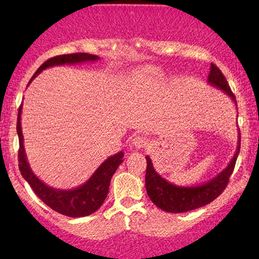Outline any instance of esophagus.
<instances>
[{
	"label": "esophagus",
	"mask_w": 259,
	"mask_h": 259,
	"mask_svg": "<svg viewBox=\"0 0 259 259\" xmlns=\"http://www.w3.org/2000/svg\"><path fill=\"white\" fill-rule=\"evenodd\" d=\"M132 145H133L134 147H136V150H140V148L146 147L147 139L145 137L137 136V137H134L133 139H132Z\"/></svg>",
	"instance_id": "34e87169"
}]
</instances>
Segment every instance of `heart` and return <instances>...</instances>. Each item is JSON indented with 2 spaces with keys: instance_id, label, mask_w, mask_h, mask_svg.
<instances>
[{
  "instance_id": "heart-1",
  "label": "heart",
  "mask_w": 259,
  "mask_h": 259,
  "mask_svg": "<svg viewBox=\"0 0 259 259\" xmlns=\"http://www.w3.org/2000/svg\"><path fill=\"white\" fill-rule=\"evenodd\" d=\"M146 74H147V82L148 84H151V86H157L158 83L161 82L162 76L161 74H159L157 72V70L148 69Z\"/></svg>"
}]
</instances>
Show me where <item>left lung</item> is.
I'll return each mask as SVG.
<instances>
[{
    "label": "left lung",
    "mask_w": 259,
    "mask_h": 259,
    "mask_svg": "<svg viewBox=\"0 0 259 259\" xmlns=\"http://www.w3.org/2000/svg\"><path fill=\"white\" fill-rule=\"evenodd\" d=\"M207 83L212 87L217 88V90L224 92L226 95H229L237 108L236 98L231 90H230L228 81H226L225 76L223 75V73L213 63L210 67ZM237 131H238V137H237L236 152L229 164L226 165V167L217 173L214 177H212L211 179L201 184H197V185H176V184L168 182L167 179L162 178L154 169L152 159L146 155L147 167L146 176H145V186H146L147 194L152 200V203L166 212L182 213V212L192 211L194 208L201 207L204 205L211 203L212 200H214L224 191L226 185H228L229 178L232 175L237 157L239 154L240 133L239 130Z\"/></svg>",
    "instance_id": "left-lung-1"
}]
</instances>
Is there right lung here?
Wrapping results in <instances>:
<instances>
[{
	"label": "right lung",
	"mask_w": 259,
	"mask_h": 259,
	"mask_svg": "<svg viewBox=\"0 0 259 259\" xmlns=\"http://www.w3.org/2000/svg\"><path fill=\"white\" fill-rule=\"evenodd\" d=\"M100 60L98 55L87 54V53H75V54L59 55L52 58L38 67V69L31 76L29 83L40 74L42 70L51 68L55 66L63 65H79V63L95 62ZM28 83V84H29ZM21 114H22V105L19 108V115H17L16 131L19 136L20 150H19V168L24 180L29 184L35 194L44 201V203L53 210L59 213L68 215L72 218L86 217L94 213L99 207L104 204L108 194L109 183L116 168L123 161V152L120 151L118 153L111 155L99 167L95 169L93 175L88 178L80 186L73 187V189L62 190L56 187L49 186L45 182L38 178L31 169L29 162H28L26 150L23 145V134L22 127H21Z\"/></svg>",
	"instance_id": "obj_1"
}]
</instances>
